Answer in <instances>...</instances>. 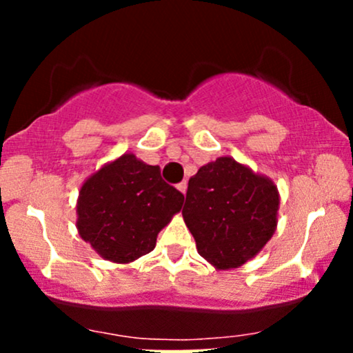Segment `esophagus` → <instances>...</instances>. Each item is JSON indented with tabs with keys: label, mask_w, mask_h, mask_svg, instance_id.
Instances as JSON below:
<instances>
[{
	"label": "esophagus",
	"mask_w": 353,
	"mask_h": 353,
	"mask_svg": "<svg viewBox=\"0 0 353 353\" xmlns=\"http://www.w3.org/2000/svg\"><path fill=\"white\" fill-rule=\"evenodd\" d=\"M177 189H179L182 194H185V190H188V182H185V181H182L181 184H177Z\"/></svg>",
	"instance_id": "obj_1"
}]
</instances>
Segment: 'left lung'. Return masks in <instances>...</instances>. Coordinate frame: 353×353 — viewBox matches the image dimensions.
Segmentation results:
<instances>
[{"label": "left lung", "mask_w": 353, "mask_h": 353, "mask_svg": "<svg viewBox=\"0 0 353 353\" xmlns=\"http://www.w3.org/2000/svg\"><path fill=\"white\" fill-rule=\"evenodd\" d=\"M279 204L272 179L224 156L190 177L182 217L201 257L229 270L254 259L272 239Z\"/></svg>", "instance_id": "obj_1"}]
</instances>
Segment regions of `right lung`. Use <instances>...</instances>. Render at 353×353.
<instances>
[{"instance_id": "right-lung-1", "label": "right lung", "mask_w": 353, "mask_h": 353, "mask_svg": "<svg viewBox=\"0 0 353 353\" xmlns=\"http://www.w3.org/2000/svg\"><path fill=\"white\" fill-rule=\"evenodd\" d=\"M184 196L125 152L92 172L79 189L76 228L99 257L131 264L156 247L157 234L182 209Z\"/></svg>"}]
</instances>
